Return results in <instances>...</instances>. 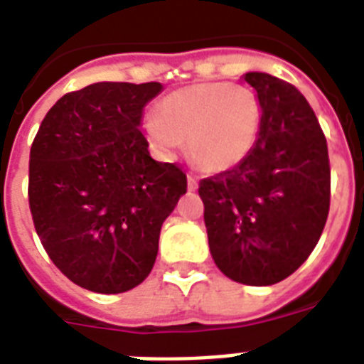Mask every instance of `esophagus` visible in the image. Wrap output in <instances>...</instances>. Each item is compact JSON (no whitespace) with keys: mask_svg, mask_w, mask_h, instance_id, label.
Instances as JSON below:
<instances>
[{"mask_svg":"<svg viewBox=\"0 0 364 364\" xmlns=\"http://www.w3.org/2000/svg\"><path fill=\"white\" fill-rule=\"evenodd\" d=\"M187 181H188V191H196L198 188V177L192 176V173H188L187 176Z\"/></svg>","mask_w":364,"mask_h":364,"instance_id":"1","label":"esophagus"}]
</instances>
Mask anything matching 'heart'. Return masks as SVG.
<instances>
[{
  "label": "heart",
  "instance_id": "1",
  "mask_svg": "<svg viewBox=\"0 0 364 364\" xmlns=\"http://www.w3.org/2000/svg\"><path fill=\"white\" fill-rule=\"evenodd\" d=\"M156 153L172 159L185 147L203 172L232 170L252 153L262 131V102L252 90L228 82L194 84L162 99L144 123Z\"/></svg>",
  "mask_w": 364,
  "mask_h": 364
}]
</instances>
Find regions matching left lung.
<instances>
[{
  "label": "left lung",
  "instance_id": "obj_1",
  "mask_svg": "<svg viewBox=\"0 0 364 364\" xmlns=\"http://www.w3.org/2000/svg\"><path fill=\"white\" fill-rule=\"evenodd\" d=\"M262 102L252 153L232 170L200 181L209 250L228 279L271 286L303 265L329 215L327 140L297 87L247 73Z\"/></svg>",
  "mask_w": 364,
  "mask_h": 364
}]
</instances>
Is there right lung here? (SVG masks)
<instances>
[{
  "label": "right lung",
  "instance_id": "add662e5",
  "mask_svg": "<svg viewBox=\"0 0 364 364\" xmlns=\"http://www.w3.org/2000/svg\"><path fill=\"white\" fill-rule=\"evenodd\" d=\"M162 84L97 82L67 93L29 153V209L55 267L82 288L123 294L147 279L187 176L147 151L140 123Z\"/></svg>",
  "mask_w": 364,
  "mask_h": 364
}]
</instances>
